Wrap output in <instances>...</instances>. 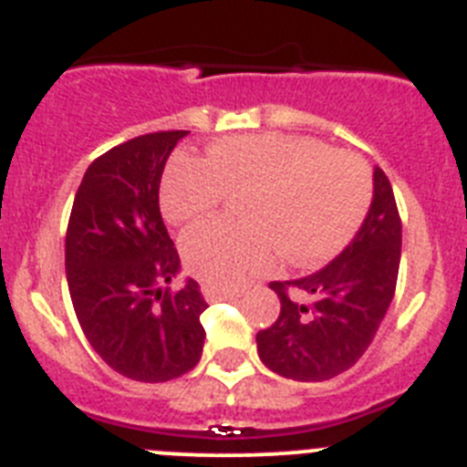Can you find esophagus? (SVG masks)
Masks as SVG:
<instances>
[{
  "instance_id": "esophagus-1",
  "label": "esophagus",
  "mask_w": 467,
  "mask_h": 467,
  "mask_svg": "<svg viewBox=\"0 0 467 467\" xmlns=\"http://www.w3.org/2000/svg\"><path fill=\"white\" fill-rule=\"evenodd\" d=\"M201 292L208 301H220V299H234V296H241L243 290H229V287H220V285H201Z\"/></svg>"
}]
</instances>
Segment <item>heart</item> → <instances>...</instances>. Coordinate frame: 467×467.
Masks as SVG:
<instances>
[{
	"instance_id": "1",
	"label": "heart",
	"mask_w": 467,
	"mask_h": 467,
	"mask_svg": "<svg viewBox=\"0 0 467 467\" xmlns=\"http://www.w3.org/2000/svg\"><path fill=\"white\" fill-rule=\"evenodd\" d=\"M238 198V220L196 224L182 236L192 275L236 287L285 262L316 266L356 236L372 198L369 168L358 154L316 138L257 133L213 142L203 161L177 154L161 177V210L175 224L198 220Z\"/></svg>"
}]
</instances>
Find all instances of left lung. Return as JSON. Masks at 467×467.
Wrapping results in <instances>:
<instances>
[{
	"instance_id": "8db88e82",
	"label": "left lung",
	"mask_w": 467,
	"mask_h": 467,
	"mask_svg": "<svg viewBox=\"0 0 467 467\" xmlns=\"http://www.w3.org/2000/svg\"><path fill=\"white\" fill-rule=\"evenodd\" d=\"M400 254L402 220L390 180L377 168L372 208L344 253L306 278L271 283L280 316L257 332L264 365L296 381H327L350 369L393 301Z\"/></svg>"
}]
</instances>
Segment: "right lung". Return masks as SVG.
Here are the masks:
<instances>
[{
	"label": "right lung",
	"mask_w": 467,
	"mask_h": 467,
	"mask_svg": "<svg viewBox=\"0 0 467 467\" xmlns=\"http://www.w3.org/2000/svg\"><path fill=\"white\" fill-rule=\"evenodd\" d=\"M184 135L147 133L98 156L69 213L65 269L77 320L95 353L133 381L182 377L203 353L208 304L196 280L161 290L180 254L161 220L159 184Z\"/></svg>",
	"instance_id": "1"
}]
</instances>
